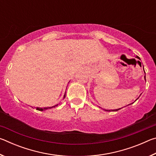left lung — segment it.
<instances>
[{
	"mask_svg": "<svg viewBox=\"0 0 156 156\" xmlns=\"http://www.w3.org/2000/svg\"><path fill=\"white\" fill-rule=\"evenodd\" d=\"M136 58H138V59H140V58L138 57V56H136ZM145 73V72H144ZM144 79H145V80H146V76H144ZM137 99H138V98H137ZM136 99V100H137ZM120 109H114V110H105V111H107V112H110V111H113V112H116V111H118V110H120Z\"/></svg>",
	"mask_w": 156,
	"mask_h": 156,
	"instance_id": "8db88e82",
	"label": "left lung"
}]
</instances>
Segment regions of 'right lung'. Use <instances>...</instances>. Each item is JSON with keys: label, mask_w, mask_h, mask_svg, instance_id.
<instances>
[{"label": "right lung", "mask_w": 156, "mask_h": 156, "mask_svg": "<svg viewBox=\"0 0 156 156\" xmlns=\"http://www.w3.org/2000/svg\"><path fill=\"white\" fill-rule=\"evenodd\" d=\"M65 98V94L64 96V98ZM57 105H56V106H57ZM56 106H54V107H44V108H40V107H36V110H38V111H43V110H46L47 109H51V108L52 107H54Z\"/></svg>", "instance_id": "add662e5"}]
</instances>
